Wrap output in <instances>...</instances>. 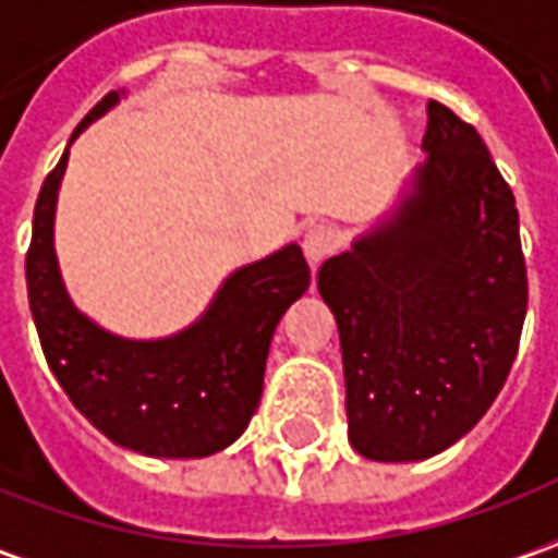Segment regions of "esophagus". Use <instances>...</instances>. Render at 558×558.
Instances as JSON below:
<instances>
[{
	"label": "esophagus",
	"instance_id": "esophagus-1",
	"mask_svg": "<svg viewBox=\"0 0 558 558\" xmlns=\"http://www.w3.org/2000/svg\"><path fill=\"white\" fill-rule=\"evenodd\" d=\"M337 242H340V236H337V230L328 228V225H316V228L306 230V240H303V248H306V257H310V264L313 267H318L325 257L337 248Z\"/></svg>",
	"mask_w": 558,
	"mask_h": 558
}]
</instances>
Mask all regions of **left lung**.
Wrapping results in <instances>:
<instances>
[{"label":"left lung","instance_id":"obj_1","mask_svg":"<svg viewBox=\"0 0 558 558\" xmlns=\"http://www.w3.org/2000/svg\"><path fill=\"white\" fill-rule=\"evenodd\" d=\"M422 148L391 215L318 270L349 444L374 462L432 459L486 416L529 306L517 199L486 142L432 99Z\"/></svg>","mask_w":558,"mask_h":558}]
</instances>
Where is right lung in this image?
<instances>
[{
  "label": "right lung",
  "instance_id": "right-lung-1",
  "mask_svg": "<svg viewBox=\"0 0 558 558\" xmlns=\"http://www.w3.org/2000/svg\"><path fill=\"white\" fill-rule=\"evenodd\" d=\"M121 94H106L72 140ZM69 151L36 199L26 291L41 352L69 401L118 447L157 459H203L230 447L255 416L272 330L310 288L301 245L230 272L209 310L163 340L109 333L69 301L53 252L57 191Z\"/></svg>",
  "mask_w": 558,
  "mask_h": 558
}]
</instances>
